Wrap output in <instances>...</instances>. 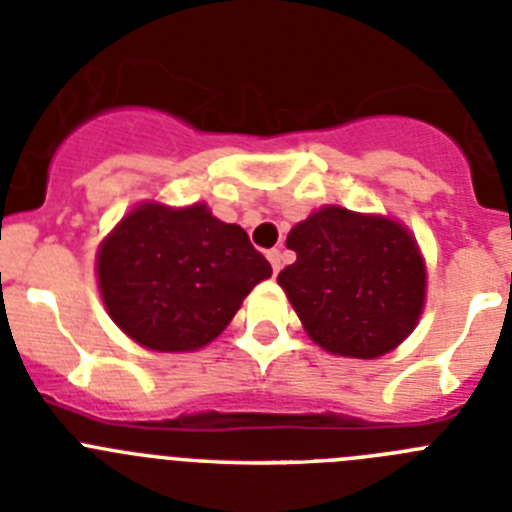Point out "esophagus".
<instances>
[{"instance_id":"34e87169","label":"esophagus","mask_w":512,"mask_h":512,"mask_svg":"<svg viewBox=\"0 0 512 512\" xmlns=\"http://www.w3.org/2000/svg\"><path fill=\"white\" fill-rule=\"evenodd\" d=\"M266 259H269L274 274H279V269H282V251H279V248H271V251L266 253Z\"/></svg>"}]
</instances>
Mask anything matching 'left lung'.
Here are the masks:
<instances>
[{
	"instance_id": "8db88e82",
	"label": "left lung",
	"mask_w": 512,
	"mask_h": 512,
	"mask_svg": "<svg viewBox=\"0 0 512 512\" xmlns=\"http://www.w3.org/2000/svg\"><path fill=\"white\" fill-rule=\"evenodd\" d=\"M287 248L297 261L277 282L325 351L377 359L413 333L425 305V264L405 225L328 205L289 230Z\"/></svg>"
}]
</instances>
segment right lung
<instances>
[{"instance_id":"add662e5","label":"right lung","mask_w":512,"mask_h":512,"mask_svg":"<svg viewBox=\"0 0 512 512\" xmlns=\"http://www.w3.org/2000/svg\"><path fill=\"white\" fill-rule=\"evenodd\" d=\"M271 264L241 225L207 205L182 210L143 202L122 217L97 253L110 318L151 351H197L215 341Z\"/></svg>"}]
</instances>
